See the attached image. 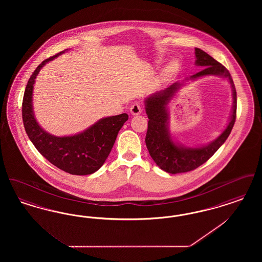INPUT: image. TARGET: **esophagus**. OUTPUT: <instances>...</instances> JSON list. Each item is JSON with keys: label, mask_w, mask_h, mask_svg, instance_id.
I'll return each mask as SVG.
<instances>
[{"label": "esophagus", "mask_w": 262, "mask_h": 262, "mask_svg": "<svg viewBox=\"0 0 262 262\" xmlns=\"http://www.w3.org/2000/svg\"><path fill=\"white\" fill-rule=\"evenodd\" d=\"M129 111H130V113H132L133 115H139L140 113L142 112L141 107H140L139 103H137V102H135V103L132 105Z\"/></svg>", "instance_id": "1"}]
</instances>
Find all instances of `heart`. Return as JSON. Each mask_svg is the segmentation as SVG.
Wrapping results in <instances>:
<instances>
[{"instance_id":"obj_1","label":"heart","mask_w":262,"mask_h":262,"mask_svg":"<svg viewBox=\"0 0 262 262\" xmlns=\"http://www.w3.org/2000/svg\"><path fill=\"white\" fill-rule=\"evenodd\" d=\"M179 68V63L177 61H172V62H168L165 68L163 69L162 76L163 77H169L171 75H174L177 72Z\"/></svg>"}]
</instances>
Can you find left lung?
<instances>
[{
  "mask_svg": "<svg viewBox=\"0 0 262 262\" xmlns=\"http://www.w3.org/2000/svg\"><path fill=\"white\" fill-rule=\"evenodd\" d=\"M194 64L203 68L195 75L187 77L182 81H177L169 88L153 93L144 100L145 112L149 119L145 143L150 156L163 171L170 174H179L192 171L206 162L212 155L221 147L230 136L236 121L237 92L232 76L223 64L214 60L211 56L201 50L194 49ZM208 75L226 78L232 89L233 106L229 122L221 136L211 143L199 147H186L174 142L170 136L168 127L169 113L167 105L175 93L188 81H194Z\"/></svg>",
  "mask_w": 262,
  "mask_h": 262,
  "instance_id": "left-lung-1",
  "label": "left lung"
}]
</instances>
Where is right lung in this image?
<instances>
[{
	"label": "right lung",
	"instance_id": "right-lung-1",
	"mask_svg": "<svg viewBox=\"0 0 262 262\" xmlns=\"http://www.w3.org/2000/svg\"><path fill=\"white\" fill-rule=\"evenodd\" d=\"M68 50V49H67ZM66 51L43 61L30 76L23 101L25 132L36 149L54 166L72 174H90L105 163L117 136L128 119L127 114L102 118L83 132L73 136L56 137L38 124L32 104L33 88L40 70Z\"/></svg>",
	"mask_w": 262,
	"mask_h": 262
}]
</instances>
